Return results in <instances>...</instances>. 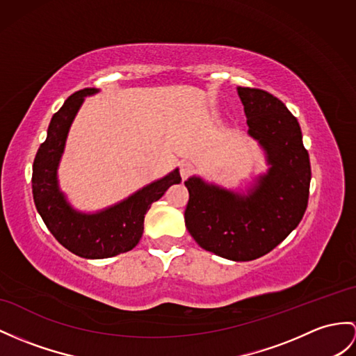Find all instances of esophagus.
<instances>
[{"mask_svg": "<svg viewBox=\"0 0 356 356\" xmlns=\"http://www.w3.org/2000/svg\"><path fill=\"white\" fill-rule=\"evenodd\" d=\"M193 172H195V168H193V164H192V163H188V161H183V163H181V166H179L181 178H183V179H187L190 175H192Z\"/></svg>", "mask_w": 356, "mask_h": 356, "instance_id": "34e87169", "label": "esophagus"}]
</instances>
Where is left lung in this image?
<instances>
[{
  "instance_id": "left-lung-1",
  "label": "left lung",
  "mask_w": 356,
  "mask_h": 356,
  "mask_svg": "<svg viewBox=\"0 0 356 356\" xmlns=\"http://www.w3.org/2000/svg\"><path fill=\"white\" fill-rule=\"evenodd\" d=\"M249 134L267 154L270 169L248 196L186 181V227L205 250L232 261H250L270 252L298 227L309 196L311 164L298 119L285 104L261 89L237 88Z\"/></svg>"
}]
</instances>
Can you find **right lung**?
<instances>
[{
  "label": "right lung",
  "mask_w": 356,
  "mask_h": 356,
  "mask_svg": "<svg viewBox=\"0 0 356 356\" xmlns=\"http://www.w3.org/2000/svg\"><path fill=\"white\" fill-rule=\"evenodd\" d=\"M97 89H83L72 93L63 107L51 119L47 140L40 145L33 163V199L42 220L60 245L72 254L99 259L131 250L143 234V220L151 204L181 181L175 169L168 177L138 190L127 201L97 214L74 211L60 193L57 166L65 148L66 136L84 97Z\"/></svg>",
  "instance_id": "obj_1"
}]
</instances>
